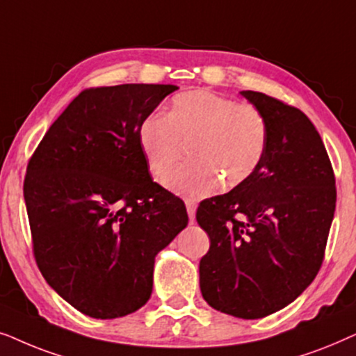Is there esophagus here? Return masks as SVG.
Returning <instances> with one entry per match:
<instances>
[{"label":"esophagus","instance_id":"obj_1","mask_svg":"<svg viewBox=\"0 0 356 356\" xmlns=\"http://www.w3.org/2000/svg\"><path fill=\"white\" fill-rule=\"evenodd\" d=\"M186 208H187V213H188V220H191V222H193V220H195L197 203L193 200H186Z\"/></svg>","mask_w":356,"mask_h":356}]
</instances>
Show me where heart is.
Here are the masks:
<instances>
[{
  "instance_id": "1",
  "label": "heart",
  "mask_w": 356,
  "mask_h": 356,
  "mask_svg": "<svg viewBox=\"0 0 356 356\" xmlns=\"http://www.w3.org/2000/svg\"><path fill=\"white\" fill-rule=\"evenodd\" d=\"M140 143L158 179L181 161L184 143H192L193 161L174 170L165 184L181 195L203 197L215 192L221 181L225 187H236L259 169L267 151L268 125L255 106L193 89L172 99L168 115L145 118Z\"/></svg>"
}]
</instances>
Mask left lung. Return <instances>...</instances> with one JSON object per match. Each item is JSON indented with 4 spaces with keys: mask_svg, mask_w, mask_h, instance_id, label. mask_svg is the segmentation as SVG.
Masks as SVG:
<instances>
[{
    "mask_svg": "<svg viewBox=\"0 0 356 356\" xmlns=\"http://www.w3.org/2000/svg\"><path fill=\"white\" fill-rule=\"evenodd\" d=\"M268 125L267 151L248 181L200 203L210 238L200 290L216 311L259 319L283 309L311 285L334 220L337 188L329 154L300 108L243 91Z\"/></svg>",
    "mask_w": 356,
    "mask_h": 356,
    "instance_id": "left-lung-1",
    "label": "left lung"
}]
</instances>
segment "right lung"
I'll return each instance as SVG.
<instances>
[{
  "label": "right lung",
  "instance_id": "add662e5",
  "mask_svg": "<svg viewBox=\"0 0 356 356\" xmlns=\"http://www.w3.org/2000/svg\"><path fill=\"white\" fill-rule=\"evenodd\" d=\"M174 84L84 89L27 164L24 200L47 283L96 319L131 314L153 291L154 257L184 227V202L153 182L140 127Z\"/></svg>",
  "mask_w": 356,
  "mask_h": 356
}]
</instances>
